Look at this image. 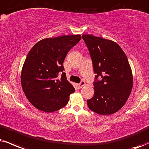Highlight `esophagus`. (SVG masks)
Instances as JSON below:
<instances>
[{"label":"esophagus","instance_id":"esophagus-1","mask_svg":"<svg viewBox=\"0 0 149 149\" xmlns=\"http://www.w3.org/2000/svg\"><path fill=\"white\" fill-rule=\"evenodd\" d=\"M85 85H86V82L84 81H81V83L78 84V86L79 88H83Z\"/></svg>","mask_w":149,"mask_h":149}]
</instances>
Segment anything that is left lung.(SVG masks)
I'll use <instances>...</instances> for the list:
<instances>
[{
	"label": "left lung",
	"mask_w": 149,
	"mask_h": 149,
	"mask_svg": "<svg viewBox=\"0 0 149 149\" xmlns=\"http://www.w3.org/2000/svg\"><path fill=\"white\" fill-rule=\"evenodd\" d=\"M82 38L96 74L94 96L87 100L88 106L99 115H112L124 106L133 88V73L127 56L116 42L91 34H83Z\"/></svg>",
	"instance_id": "1"
}]
</instances>
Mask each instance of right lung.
Returning a JSON list of instances; mask_svg holds the SVG:
<instances>
[{
	"label": "right lung",
	"mask_w": 149,
	"mask_h": 149,
	"mask_svg": "<svg viewBox=\"0 0 149 149\" xmlns=\"http://www.w3.org/2000/svg\"><path fill=\"white\" fill-rule=\"evenodd\" d=\"M81 38L80 34L43 38L32 47L22 68L23 91L32 106L39 111L52 113L66 106L74 88L58 74L64 70L66 55Z\"/></svg>",
	"instance_id": "right-lung-1"
}]
</instances>
